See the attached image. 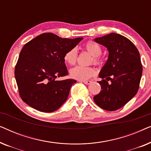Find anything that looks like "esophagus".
I'll return each instance as SVG.
<instances>
[{
	"label": "esophagus",
	"mask_w": 151,
	"mask_h": 151,
	"mask_svg": "<svg viewBox=\"0 0 151 151\" xmlns=\"http://www.w3.org/2000/svg\"><path fill=\"white\" fill-rule=\"evenodd\" d=\"M83 82L85 84H90L91 83V81H89V80H87V81H83Z\"/></svg>",
	"instance_id": "34e87169"
}]
</instances>
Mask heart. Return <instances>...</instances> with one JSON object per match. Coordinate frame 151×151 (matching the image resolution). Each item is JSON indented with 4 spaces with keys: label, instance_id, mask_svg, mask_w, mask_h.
I'll use <instances>...</instances> for the list:
<instances>
[{
    "label": "heart",
    "instance_id": "1",
    "mask_svg": "<svg viewBox=\"0 0 151 151\" xmlns=\"http://www.w3.org/2000/svg\"><path fill=\"white\" fill-rule=\"evenodd\" d=\"M84 48L93 56V62L96 65L100 64L101 61L99 55L102 53V48L98 43L89 41L84 45ZM64 60L68 65H75L78 60V51L76 48H72L67 51L64 55ZM96 70L91 67H83V66H76L70 70V75L74 79L80 80H88L91 76L95 75Z\"/></svg>",
    "mask_w": 151,
    "mask_h": 151
}]
</instances>
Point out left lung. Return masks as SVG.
Instances as JSON below:
<instances>
[{"label":"left lung","mask_w":151,"mask_h":151,"mask_svg":"<svg viewBox=\"0 0 151 151\" xmlns=\"http://www.w3.org/2000/svg\"><path fill=\"white\" fill-rule=\"evenodd\" d=\"M93 40L109 51L108 59L99 73L102 90L93 97L94 101L106 111L117 110L137 93L142 75L139 53L131 40L115 33Z\"/></svg>","instance_id":"left-lung-1"}]
</instances>
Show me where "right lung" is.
Instances as JSON below:
<instances>
[{
	"mask_svg": "<svg viewBox=\"0 0 151 151\" xmlns=\"http://www.w3.org/2000/svg\"><path fill=\"white\" fill-rule=\"evenodd\" d=\"M83 38H62L52 33L39 35L24 45L15 67L20 98L36 110L50 113L67 100L76 80H56L68 75L64 55Z\"/></svg>",
	"mask_w": 151,
	"mask_h": 151,
	"instance_id": "obj_1",
	"label": "right lung"
}]
</instances>
